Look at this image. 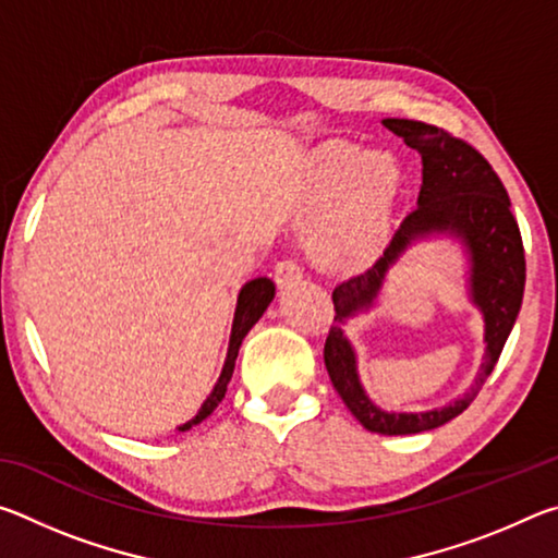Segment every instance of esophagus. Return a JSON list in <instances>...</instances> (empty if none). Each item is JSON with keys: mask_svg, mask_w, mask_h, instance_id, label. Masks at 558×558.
Wrapping results in <instances>:
<instances>
[{"mask_svg": "<svg viewBox=\"0 0 558 558\" xmlns=\"http://www.w3.org/2000/svg\"><path fill=\"white\" fill-rule=\"evenodd\" d=\"M272 276H276L278 288H290V286H295V282L302 280V270L298 266V260L286 258V260L278 263L276 270H272Z\"/></svg>", "mask_w": 558, "mask_h": 558, "instance_id": "1", "label": "esophagus"}]
</instances>
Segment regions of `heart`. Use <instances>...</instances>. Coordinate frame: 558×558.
<instances>
[{
    "instance_id": "1",
    "label": "heart",
    "mask_w": 558,
    "mask_h": 558,
    "mask_svg": "<svg viewBox=\"0 0 558 558\" xmlns=\"http://www.w3.org/2000/svg\"><path fill=\"white\" fill-rule=\"evenodd\" d=\"M399 167L391 155L359 153L347 140H329L305 159L300 206L329 211L313 239L327 268H356L372 260L391 229L399 196Z\"/></svg>"
}]
</instances>
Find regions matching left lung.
I'll use <instances>...</instances> for the list:
<instances>
[{"label": "left lung", "mask_w": 558, "mask_h": 558, "mask_svg": "<svg viewBox=\"0 0 558 558\" xmlns=\"http://www.w3.org/2000/svg\"><path fill=\"white\" fill-rule=\"evenodd\" d=\"M384 128L421 155L423 184L418 206L405 216L384 256L369 270L335 288V325L329 327L325 342V366L344 405L366 430L381 436H411L442 426L475 401L487 376L493 374L522 307L526 263L507 189L475 147L418 120L386 118ZM430 234H452L466 245L471 299L486 319V356L476 384L452 404L421 414L384 412L365 396L357 381L355 353L343 335V325L373 306L392 263L415 240Z\"/></svg>", "instance_id": "left-lung-1"}]
</instances>
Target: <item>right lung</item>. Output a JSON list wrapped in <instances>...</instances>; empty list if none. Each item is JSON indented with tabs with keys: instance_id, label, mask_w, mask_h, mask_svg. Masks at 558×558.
<instances>
[{
	"instance_id": "1",
	"label": "right lung",
	"mask_w": 558,
	"mask_h": 558,
	"mask_svg": "<svg viewBox=\"0 0 558 558\" xmlns=\"http://www.w3.org/2000/svg\"><path fill=\"white\" fill-rule=\"evenodd\" d=\"M276 298V286H272L270 278H256V280H248L239 292V302H235V313H233V327H231V339H229V354H226V362H223V369L219 381H216L214 391L206 396V401L202 403L199 413L194 415L192 421H186L184 426H179V430H189L196 423H202L204 418H209L214 413L216 405L221 403V399L226 396V386H229L231 376H233V366H235V356H239V349L243 337L251 332V327L258 323L266 313L268 305Z\"/></svg>"
}]
</instances>
